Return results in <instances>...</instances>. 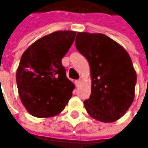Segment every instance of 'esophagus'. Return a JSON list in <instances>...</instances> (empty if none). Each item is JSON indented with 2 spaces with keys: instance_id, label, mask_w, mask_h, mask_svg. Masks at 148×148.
<instances>
[{
  "instance_id": "1",
  "label": "esophagus",
  "mask_w": 148,
  "mask_h": 148,
  "mask_svg": "<svg viewBox=\"0 0 148 148\" xmlns=\"http://www.w3.org/2000/svg\"><path fill=\"white\" fill-rule=\"evenodd\" d=\"M81 82H82V80H77V81H76V82H75L76 85H77V86H78L81 84Z\"/></svg>"
}]
</instances>
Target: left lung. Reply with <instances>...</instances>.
I'll return each instance as SVG.
<instances>
[{
  "mask_svg": "<svg viewBox=\"0 0 148 148\" xmlns=\"http://www.w3.org/2000/svg\"><path fill=\"white\" fill-rule=\"evenodd\" d=\"M77 49L90 68L91 94L84 101L89 115L103 123L117 121L131 106L137 74L128 52L103 34L78 32Z\"/></svg>",
  "mask_w": 148,
  "mask_h": 148,
  "instance_id": "1",
  "label": "left lung"
}]
</instances>
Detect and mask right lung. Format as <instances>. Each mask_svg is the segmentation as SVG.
<instances>
[{
	"label": "right lung",
	"instance_id": "add662e5",
	"mask_svg": "<svg viewBox=\"0 0 148 148\" xmlns=\"http://www.w3.org/2000/svg\"><path fill=\"white\" fill-rule=\"evenodd\" d=\"M76 34L70 30L53 32L38 38L22 54L16 83L20 100L33 116H56L71 99L75 85L66 77L62 59Z\"/></svg>",
	"mask_w": 148,
	"mask_h": 148
}]
</instances>
